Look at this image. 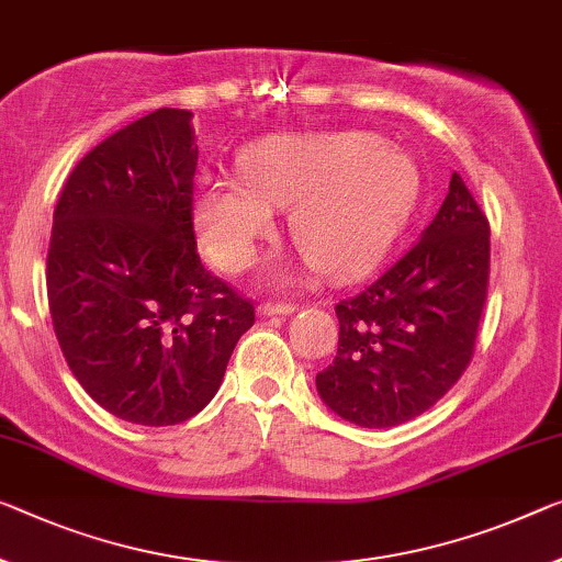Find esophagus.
<instances>
[{
	"label": "esophagus",
	"instance_id": "esophagus-1",
	"mask_svg": "<svg viewBox=\"0 0 562 562\" xmlns=\"http://www.w3.org/2000/svg\"><path fill=\"white\" fill-rule=\"evenodd\" d=\"M296 304H261L258 306V316L269 318V316H289L296 311Z\"/></svg>",
	"mask_w": 562,
	"mask_h": 562
}]
</instances>
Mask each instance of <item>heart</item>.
Instances as JSON below:
<instances>
[{
	"instance_id": "1",
	"label": "heart",
	"mask_w": 562,
	"mask_h": 562,
	"mask_svg": "<svg viewBox=\"0 0 562 562\" xmlns=\"http://www.w3.org/2000/svg\"><path fill=\"white\" fill-rule=\"evenodd\" d=\"M238 176H203L193 226L221 269L244 271L289 209L293 244L318 273L351 276L392 244L419 193L409 153L371 133L279 135L238 158Z\"/></svg>"
}]
</instances>
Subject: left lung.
Returning <instances> with one entry per match:
<instances>
[{
  "label": "left lung",
  "mask_w": 562,
  "mask_h": 562,
  "mask_svg": "<svg viewBox=\"0 0 562 562\" xmlns=\"http://www.w3.org/2000/svg\"><path fill=\"white\" fill-rule=\"evenodd\" d=\"M487 276V218L452 172L450 193L417 244L336 304L339 349L316 374L322 402L369 429L427 412L470 364Z\"/></svg>",
  "instance_id": "obj_1"
}]
</instances>
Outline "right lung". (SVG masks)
Returning a JSON list of instances; mask_svg holds the SVG:
<instances>
[{
	"label": "right lung",
	"instance_id": "obj_1",
	"mask_svg": "<svg viewBox=\"0 0 562 562\" xmlns=\"http://www.w3.org/2000/svg\"><path fill=\"white\" fill-rule=\"evenodd\" d=\"M193 112L160 108L77 162L52 215L47 299L77 382L145 427L195 417L254 304L203 269L193 236Z\"/></svg>",
	"mask_w": 562,
	"mask_h": 562
}]
</instances>
